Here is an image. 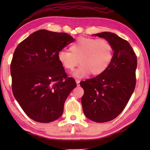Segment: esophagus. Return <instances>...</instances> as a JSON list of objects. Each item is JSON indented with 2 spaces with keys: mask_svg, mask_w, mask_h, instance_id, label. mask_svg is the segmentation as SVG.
<instances>
[{
  "mask_svg": "<svg viewBox=\"0 0 150 150\" xmlns=\"http://www.w3.org/2000/svg\"><path fill=\"white\" fill-rule=\"evenodd\" d=\"M76 81V83H77V85L78 86H80V80H79V79H76L75 80Z\"/></svg>",
  "mask_w": 150,
  "mask_h": 150,
  "instance_id": "1",
  "label": "esophagus"
}]
</instances>
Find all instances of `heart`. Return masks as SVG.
Returning a JSON list of instances; mask_svg holds the SVG:
<instances>
[{
  "label": "heart",
  "instance_id": "obj_1",
  "mask_svg": "<svg viewBox=\"0 0 150 150\" xmlns=\"http://www.w3.org/2000/svg\"><path fill=\"white\" fill-rule=\"evenodd\" d=\"M69 51H60L58 59L70 71L79 63L81 65L73 73L77 78L84 77L90 73L93 75L101 74L107 69L113 57L112 46L105 39L79 38L71 44Z\"/></svg>",
  "mask_w": 150,
  "mask_h": 150
}]
</instances>
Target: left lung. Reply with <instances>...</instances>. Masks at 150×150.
Returning a JSON list of instances; mask_svg holds the SVG:
<instances>
[{
  "instance_id": "1",
  "label": "left lung",
  "mask_w": 150,
  "mask_h": 150,
  "mask_svg": "<svg viewBox=\"0 0 150 150\" xmlns=\"http://www.w3.org/2000/svg\"><path fill=\"white\" fill-rule=\"evenodd\" d=\"M95 35L110 43L114 54L110 65L96 77L81 81L85 115L96 122L110 121L126 107L136 87L137 57L126 40L111 32Z\"/></svg>"
}]
</instances>
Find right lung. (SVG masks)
Returning <instances> with one entry per match:
<instances>
[{
    "mask_svg": "<svg viewBox=\"0 0 150 150\" xmlns=\"http://www.w3.org/2000/svg\"><path fill=\"white\" fill-rule=\"evenodd\" d=\"M74 38L63 32L40 30L18 45L11 64L12 89L26 115L38 122L62 116L75 81L68 77L58 53Z\"/></svg>",
    "mask_w": 150,
    "mask_h": 150,
    "instance_id": "1",
    "label": "right lung"
}]
</instances>
